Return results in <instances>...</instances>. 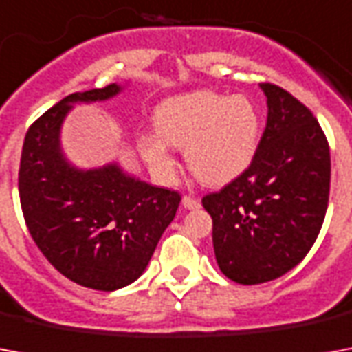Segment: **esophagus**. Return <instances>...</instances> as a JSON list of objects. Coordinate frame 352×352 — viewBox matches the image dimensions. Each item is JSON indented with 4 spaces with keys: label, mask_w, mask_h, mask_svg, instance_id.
<instances>
[{
    "label": "esophagus",
    "mask_w": 352,
    "mask_h": 352,
    "mask_svg": "<svg viewBox=\"0 0 352 352\" xmlns=\"http://www.w3.org/2000/svg\"><path fill=\"white\" fill-rule=\"evenodd\" d=\"M182 206H184V208H188V210H197L199 206H201V203H199L195 197L184 195V197H182Z\"/></svg>",
    "instance_id": "obj_1"
}]
</instances>
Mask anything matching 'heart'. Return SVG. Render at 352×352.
<instances>
[{"instance_id": "heart-1", "label": "heart", "mask_w": 352, "mask_h": 352, "mask_svg": "<svg viewBox=\"0 0 352 352\" xmlns=\"http://www.w3.org/2000/svg\"><path fill=\"white\" fill-rule=\"evenodd\" d=\"M157 135L138 140L142 159L162 181L175 168L170 148H184L193 175L219 186L234 181L252 164L261 138V117L245 95L199 89L160 102L153 115Z\"/></svg>"}]
</instances>
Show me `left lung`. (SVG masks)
I'll return each instance as SVG.
<instances>
[{
    "label": "left lung",
    "instance_id": "8db88e82",
    "mask_svg": "<svg viewBox=\"0 0 352 352\" xmlns=\"http://www.w3.org/2000/svg\"><path fill=\"white\" fill-rule=\"evenodd\" d=\"M267 127L248 170L203 199L214 221L221 272L241 285L281 278L311 250L322 230L331 188L327 138L309 109L274 84Z\"/></svg>",
    "mask_w": 352,
    "mask_h": 352
}]
</instances>
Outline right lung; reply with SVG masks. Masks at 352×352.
I'll list each match as a JSON object with an SVG mask.
<instances>
[{"label": "right lung", "mask_w": 352, "mask_h": 352, "mask_svg": "<svg viewBox=\"0 0 352 352\" xmlns=\"http://www.w3.org/2000/svg\"><path fill=\"white\" fill-rule=\"evenodd\" d=\"M122 91L73 93L29 127L19 162V201L32 239L58 272L87 289H122L142 276L181 195L129 175L117 162L82 170L63 153L62 124L74 104Z\"/></svg>", "instance_id": "1"}]
</instances>
